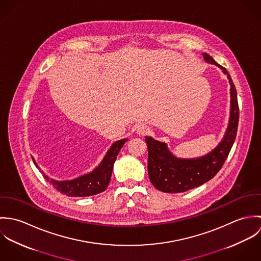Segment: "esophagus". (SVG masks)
<instances>
[{
  "instance_id": "obj_1",
  "label": "esophagus",
  "mask_w": 261,
  "mask_h": 261,
  "mask_svg": "<svg viewBox=\"0 0 261 261\" xmlns=\"http://www.w3.org/2000/svg\"><path fill=\"white\" fill-rule=\"evenodd\" d=\"M149 126H147L146 124H140L139 126H138V128H137V133H138V135H140V136H146V135H148L149 133Z\"/></svg>"
}]
</instances>
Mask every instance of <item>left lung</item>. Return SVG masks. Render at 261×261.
<instances>
[{
	"instance_id": "obj_1",
	"label": "left lung",
	"mask_w": 261,
	"mask_h": 261,
	"mask_svg": "<svg viewBox=\"0 0 261 261\" xmlns=\"http://www.w3.org/2000/svg\"><path fill=\"white\" fill-rule=\"evenodd\" d=\"M204 59L222 69L230 83L231 110L228 128L222 142L211 152L197 159L176 158L165 143L158 142L150 137L146 138L148 146V172L149 181L158 190L165 193H182L190 189L201 186L211 180L221 170L224 163L234 144L238 120L239 108L237 92L231 76L226 68L216 63L207 53H203Z\"/></svg>"
}]
</instances>
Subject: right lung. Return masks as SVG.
<instances>
[{"label": "right lung", "mask_w": 261, "mask_h": 261, "mask_svg": "<svg viewBox=\"0 0 261 261\" xmlns=\"http://www.w3.org/2000/svg\"><path fill=\"white\" fill-rule=\"evenodd\" d=\"M127 139H123L113 143L100 165L89 174L83 175L69 181H56L48 178L45 174L43 175L46 181H48L58 192L68 197H88L101 193L110 184L113 164L119 150L123 147ZM34 164L38 167L35 161Z\"/></svg>", "instance_id": "right-lung-1"}]
</instances>
